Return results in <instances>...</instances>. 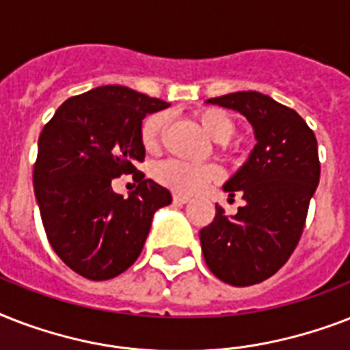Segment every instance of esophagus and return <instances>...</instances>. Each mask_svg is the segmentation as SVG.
I'll return each instance as SVG.
<instances>
[{"mask_svg":"<svg viewBox=\"0 0 350 350\" xmlns=\"http://www.w3.org/2000/svg\"><path fill=\"white\" fill-rule=\"evenodd\" d=\"M172 202L178 203V205H185V203L191 202V198L183 196V194H174V196H172Z\"/></svg>","mask_w":350,"mask_h":350,"instance_id":"34e87169","label":"esophagus"}]
</instances>
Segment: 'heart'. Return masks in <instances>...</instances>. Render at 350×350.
Instances as JSON below:
<instances>
[{
	"label": "heart",
	"mask_w": 350,
	"mask_h": 350,
	"mask_svg": "<svg viewBox=\"0 0 350 350\" xmlns=\"http://www.w3.org/2000/svg\"><path fill=\"white\" fill-rule=\"evenodd\" d=\"M196 118L203 125V129L211 134V137L224 145L232 139L236 129H238L236 120L229 112L214 109V107L202 109L200 112H196ZM165 126H167V114L163 112H156L143 120L139 134H142L143 147L147 148L148 152H156L161 147ZM219 176L221 172L218 167L211 163L192 165L178 161V159H165L154 167V178L161 185L169 187L170 191L180 192V194H198L207 185L218 181Z\"/></svg>",
	"instance_id": "obj_1"
}]
</instances>
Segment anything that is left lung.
I'll list each match as a JSON object with an SVG mask.
<instances>
[{"label":"left lung","instance_id":"obj_1","mask_svg":"<svg viewBox=\"0 0 350 350\" xmlns=\"http://www.w3.org/2000/svg\"><path fill=\"white\" fill-rule=\"evenodd\" d=\"M208 103L241 112L258 142L224 187L229 196L241 194L245 205L230 218L216 205L213 224L200 230L203 258L214 276L249 287L276 274L301 238L320 181L318 142L298 112L254 90Z\"/></svg>","mask_w":350,"mask_h":350}]
</instances>
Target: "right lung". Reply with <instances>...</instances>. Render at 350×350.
Wrapping results in <instances>:
<instances>
[{
  "label": "right lung",
  "instance_id": "add662e5",
  "mask_svg": "<svg viewBox=\"0 0 350 350\" xmlns=\"http://www.w3.org/2000/svg\"><path fill=\"white\" fill-rule=\"evenodd\" d=\"M169 103L121 85H105L63 103L43 126L34 192L52 249L79 276L103 282L137 260L158 208L172 202L145 180L142 121ZM132 174L136 191L123 198L111 180Z\"/></svg>",
  "mask_w": 350,
  "mask_h": 350
}]
</instances>
